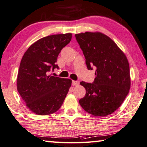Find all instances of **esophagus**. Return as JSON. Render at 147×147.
Masks as SVG:
<instances>
[{"instance_id":"obj_1","label":"esophagus","mask_w":147,"mask_h":147,"mask_svg":"<svg viewBox=\"0 0 147 147\" xmlns=\"http://www.w3.org/2000/svg\"><path fill=\"white\" fill-rule=\"evenodd\" d=\"M72 84H73V86H78L79 84V82L78 81L73 80L72 81Z\"/></svg>"}]
</instances>
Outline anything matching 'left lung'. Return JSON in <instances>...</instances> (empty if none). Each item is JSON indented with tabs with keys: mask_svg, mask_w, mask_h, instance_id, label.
I'll return each mask as SVG.
<instances>
[{
	"mask_svg": "<svg viewBox=\"0 0 147 147\" xmlns=\"http://www.w3.org/2000/svg\"><path fill=\"white\" fill-rule=\"evenodd\" d=\"M75 37L88 69L97 68L94 82H80L85 88L86 95L79 103L90 115H111L119 108L130 89L127 57L115 42L101 32H82L76 34Z\"/></svg>",
	"mask_w": 147,
	"mask_h": 147,
	"instance_id": "obj_1",
	"label": "left lung"
}]
</instances>
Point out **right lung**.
<instances>
[{
  "instance_id": "1",
  "label": "right lung",
  "mask_w": 147,
  "mask_h": 147,
  "mask_svg": "<svg viewBox=\"0 0 147 147\" xmlns=\"http://www.w3.org/2000/svg\"><path fill=\"white\" fill-rule=\"evenodd\" d=\"M72 34H53L33 43L20 63L17 89L26 106L38 115L55 113L62 105L72 80L49 75L54 69L58 55L71 40Z\"/></svg>"
}]
</instances>
